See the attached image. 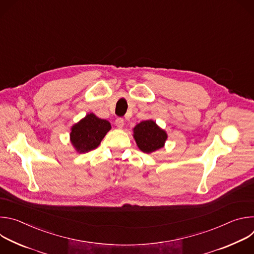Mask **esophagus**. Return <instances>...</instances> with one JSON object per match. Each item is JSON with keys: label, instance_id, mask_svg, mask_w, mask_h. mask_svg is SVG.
I'll return each instance as SVG.
<instances>
[{"label": "esophagus", "instance_id": "obj_1", "mask_svg": "<svg viewBox=\"0 0 254 254\" xmlns=\"http://www.w3.org/2000/svg\"><path fill=\"white\" fill-rule=\"evenodd\" d=\"M116 126H117L119 128H123L124 126H125V121H124V119L118 118V119L116 120Z\"/></svg>", "mask_w": 254, "mask_h": 254}]
</instances>
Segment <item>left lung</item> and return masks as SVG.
Listing matches in <instances>:
<instances>
[{"instance_id": "8db88e82", "label": "left lung", "mask_w": 254, "mask_h": 254, "mask_svg": "<svg viewBox=\"0 0 254 254\" xmlns=\"http://www.w3.org/2000/svg\"><path fill=\"white\" fill-rule=\"evenodd\" d=\"M133 137L141 152L151 154L164 147L168 135L154 121L149 120L140 122L133 127Z\"/></svg>"}]
</instances>
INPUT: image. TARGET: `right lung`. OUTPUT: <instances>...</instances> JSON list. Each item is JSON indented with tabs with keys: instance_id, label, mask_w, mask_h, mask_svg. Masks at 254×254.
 Returning <instances> with one entry per match:
<instances>
[{
	"instance_id": "add662e5",
	"label": "right lung",
	"mask_w": 254,
	"mask_h": 254,
	"mask_svg": "<svg viewBox=\"0 0 254 254\" xmlns=\"http://www.w3.org/2000/svg\"><path fill=\"white\" fill-rule=\"evenodd\" d=\"M111 128L110 122L89 114L71 127L70 140L72 146L79 154L94 150Z\"/></svg>"
}]
</instances>
